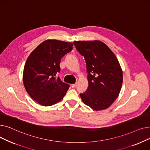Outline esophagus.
<instances>
[{"mask_svg":"<svg viewBox=\"0 0 150 150\" xmlns=\"http://www.w3.org/2000/svg\"><path fill=\"white\" fill-rule=\"evenodd\" d=\"M71 86H72V88H75L76 86V83H75V84H72V85H71Z\"/></svg>","mask_w":150,"mask_h":150,"instance_id":"1","label":"esophagus"}]
</instances>
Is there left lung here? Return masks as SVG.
Returning <instances> with one entry per match:
<instances>
[{"label":"left lung","instance_id":"1","mask_svg":"<svg viewBox=\"0 0 150 150\" xmlns=\"http://www.w3.org/2000/svg\"><path fill=\"white\" fill-rule=\"evenodd\" d=\"M84 57L88 72V90L80 93L83 103L93 110H103L119 96L123 83L119 62L109 47L100 41H74Z\"/></svg>","mask_w":150,"mask_h":150}]
</instances>
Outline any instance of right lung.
I'll return each instance as SVG.
<instances>
[{
  "instance_id": "1",
  "label": "right lung",
  "mask_w": 150,
  "mask_h": 150,
  "mask_svg": "<svg viewBox=\"0 0 150 150\" xmlns=\"http://www.w3.org/2000/svg\"><path fill=\"white\" fill-rule=\"evenodd\" d=\"M73 44L50 39L39 44L25 64L23 82L28 95L39 104L50 106L61 101L70 85L57 76L60 61L72 51Z\"/></svg>"
}]
</instances>
